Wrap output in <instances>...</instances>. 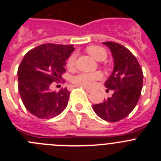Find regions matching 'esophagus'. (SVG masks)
<instances>
[{
	"instance_id": "esophagus-1",
	"label": "esophagus",
	"mask_w": 161,
	"mask_h": 161,
	"mask_svg": "<svg viewBox=\"0 0 161 161\" xmlns=\"http://www.w3.org/2000/svg\"><path fill=\"white\" fill-rule=\"evenodd\" d=\"M83 88H84V89H85V90L87 91L88 93H90V92H92V91H93V89H90V88L85 87V86H83Z\"/></svg>"
}]
</instances>
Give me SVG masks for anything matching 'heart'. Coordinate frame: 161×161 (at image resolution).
Returning <instances> with one entry per match:
<instances>
[{"label":"heart","instance_id":"obj_1","mask_svg":"<svg viewBox=\"0 0 161 161\" xmlns=\"http://www.w3.org/2000/svg\"><path fill=\"white\" fill-rule=\"evenodd\" d=\"M88 53L96 60L102 61L106 59L107 54L104 48L99 46H89L86 48ZM75 59H76V55L72 54L69 56L67 62V66L68 68L73 67L75 64ZM102 78V73L99 72H91V73H85V72H81L76 76H73L71 78L72 83L76 84L78 85H81L85 87H90L93 86V84L96 80H100Z\"/></svg>","mask_w":161,"mask_h":161}]
</instances>
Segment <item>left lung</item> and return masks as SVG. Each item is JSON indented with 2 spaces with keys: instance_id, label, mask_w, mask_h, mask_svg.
<instances>
[{
  "instance_id": "8db88e82",
  "label": "left lung",
  "mask_w": 161,
  "mask_h": 161,
  "mask_svg": "<svg viewBox=\"0 0 161 161\" xmlns=\"http://www.w3.org/2000/svg\"><path fill=\"white\" fill-rule=\"evenodd\" d=\"M103 43L112 52L114 63L105 86L114 93L102 103L93 105V109L103 120L115 123L126 117L136 107L141 94L143 74L137 59L127 48L114 42Z\"/></svg>"
}]
</instances>
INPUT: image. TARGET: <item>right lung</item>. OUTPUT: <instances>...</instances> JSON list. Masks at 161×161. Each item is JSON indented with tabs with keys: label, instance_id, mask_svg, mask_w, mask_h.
I'll list each match as a JSON object with an SVG mask.
<instances>
[{
	"label": "right lung",
	"instance_id": "obj_1",
	"mask_svg": "<svg viewBox=\"0 0 161 161\" xmlns=\"http://www.w3.org/2000/svg\"><path fill=\"white\" fill-rule=\"evenodd\" d=\"M73 45L46 43L25 54L18 67V90L28 111L41 119L55 117L64 110L70 92L50 90L52 82L62 79Z\"/></svg>",
	"mask_w": 161,
	"mask_h": 161
}]
</instances>
